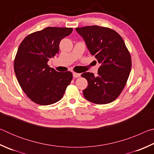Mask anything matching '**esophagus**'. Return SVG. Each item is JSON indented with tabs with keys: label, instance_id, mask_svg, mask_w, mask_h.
<instances>
[{
	"label": "esophagus",
	"instance_id": "1",
	"mask_svg": "<svg viewBox=\"0 0 154 154\" xmlns=\"http://www.w3.org/2000/svg\"><path fill=\"white\" fill-rule=\"evenodd\" d=\"M80 74L79 73H77V72H73V73H72V76H73V77H75V78H77V77H80Z\"/></svg>",
	"mask_w": 154,
	"mask_h": 154
}]
</instances>
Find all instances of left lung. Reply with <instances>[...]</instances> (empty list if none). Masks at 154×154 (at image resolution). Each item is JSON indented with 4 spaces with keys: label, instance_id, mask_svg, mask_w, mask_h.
Returning <instances> with one entry per match:
<instances>
[{
    "label": "left lung",
    "instance_id": "8db88e82",
    "mask_svg": "<svg viewBox=\"0 0 154 154\" xmlns=\"http://www.w3.org/2000/svg\"><path fill=\"white\" fill-rule=\"evenodd\" d=\"M76 31L100 64L96 76L89 72L82 74L88 83L83 96L98 105L113 102L123 90L131 71V57L123 38L115 30L98 26L76 28Z\"/></svg>",
    "mask_w": 154,
    "mask_h": 154
}]
</instances>
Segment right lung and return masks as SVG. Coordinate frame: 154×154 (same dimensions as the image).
<instances>
[{"mask_svg":"<svg viewBox=\"0 0 154 154\" xmlns=\"http://www.w3.org/2000/svg\"><path fill=\"white\" fill-rule=\"evenodd\" d=\"M72 31L71 28L48 27L28 35L20 45L14 60L15 73L23 91L35 103H57L71 83V72L56 71L48 62L58 53L60 41Z\"/></svg>","mask_w":154,"mask_h":154,"instance_id":"add662e5","label":"right lung"}]
</instances>
